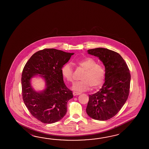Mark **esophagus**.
<instances>
[{"label": "esophagus", "instance_id": "1", "mask_svg": "<svg viewBox=\"0 0 149 149\" xmlns=\"http://www.w3.org/2000/svg\"><path fill=\"white\" fill-rule=\"evenodd\" d=\"M81 94V93H78V92H73V95L74 96H77V95H79Z\"/></svg>", "mask_w": 149, "mask_h": 149}]
</instances>
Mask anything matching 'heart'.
Wrapping results in <instances>:
<instances>
[{"instance_id":"obj_1","label":"heart","mask_w":149,"mask_h":149,"mask_svg":"<svg viewBox=\"0 0 149 149\" xmlns=\"http://www.w3.org/2000/svg\"><path fill=\"white\" fill-rule=\"evenodd\" d=\"M75 63L85 70L81 79L82 80L73 84L72 89L76 92H82L92 88H98L103 84L105 77V71L101 64H97L92 57H86L78 61ZM61 73L64 79L69 82L73 81V68L71 64H64L61 69Z\"/></svg>"}]
</instances>
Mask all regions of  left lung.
<instances>
[{
	"instance_id": "obj_1",
	"label": "left lung",
	"mask_w": 149,
	"mask_h": 149,
	"mask_svg": "<svg viewBox=\"0 0 149 149\" xmlns=\"http://www.w3.org/2000/svg\"><path fill=\"white\" fill-rule=\"evenodd\" d=\"M105 66V82L101 89L89 95L86 112L95 120L110 119L117 114L130 93V73L126 63L116 52L104 48L89 49Z\"/></svg>"
}]
</instances>
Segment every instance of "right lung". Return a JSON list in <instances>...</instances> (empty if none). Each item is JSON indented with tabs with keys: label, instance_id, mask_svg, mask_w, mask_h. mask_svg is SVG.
I'll return each instance as SVG.
<instances>
[{
	"label": "right lung",
	"instance_id": "1",
	"mask_svg": "<svg viewBox=\"0 0 149 149\" xmlns=\"http://www.w3.org/2000/svg\"><path fill=\"white\" fill-rule=\"evenodd\" d=\"M73 54L47 48L33 54L25 64L21 78L23 100L32 116L41 123H56L67 113L73 94L64 82L61 69ZM38 74L46 84L41 92L36 91L31 84V78Z\"/></svg>",
	"mask_w": 149,
	"mask_h": 149
}]
</instances>
